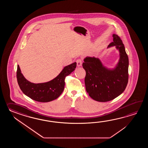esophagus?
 Segmentation results:
<instances>
[{"label":"esophagus","instance_id":"esophagus-1","mask_svg":"<svg viewBox=\"0 0 148 148\" xmlns=\"http://www.w3.org/2000/svg\"><path fill=\"white\" fill-rule=\"evenodd\" d=\"M76 62H77V66H82V60L81 59H79L78 60H77Z\"/></svg>","mask_w":148,"mask_h":148}]
</instances>
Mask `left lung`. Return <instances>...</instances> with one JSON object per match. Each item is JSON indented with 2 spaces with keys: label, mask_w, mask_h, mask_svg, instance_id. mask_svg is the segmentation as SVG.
Segmentation results:
<instances>
[{
  "label": "left lung",
  "mask_w": 148,
  "mask_h": 148,
  "mask_svg": "<svg viewBox=\"0 0 148 148\" xmlns=\"http://www.w3.org/2000/svg\"><path fill=\"white\" fill-rule=\"evenodd\" d=\"M113 42L108 47L116 46L120 53L119 62L115 68L108 69L95 57H86L82 63L86 71V91L95 101H112L125 90L129 79V58L123 42L117 35H113Z\"/></svg>",
  "instance_id": "left-lung-1"
}]
</instances>
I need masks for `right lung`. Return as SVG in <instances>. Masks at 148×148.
Listing matches in <instances>:
<instances>
[{
  "label": "right lung",
  "instance_id": "1",
  "mask_svg": "<svg viewBox=\"0 0 148 148\" xmlns=\"http://www.w3.org/2000/svg\"><path fill=\"white\" fill-rule=\"evenodd\" d=\"M76 66L77 63L74 62L65 66L56 78L50 82L34 84L25 78L18 65L16 72L17 82L23 92L30 98L42 103L51 101L57 99L62 94L66 77L75 70Z\"/></svg>",
  "mask_w": 148,
  "mask_h": 148
}]
</instances>
